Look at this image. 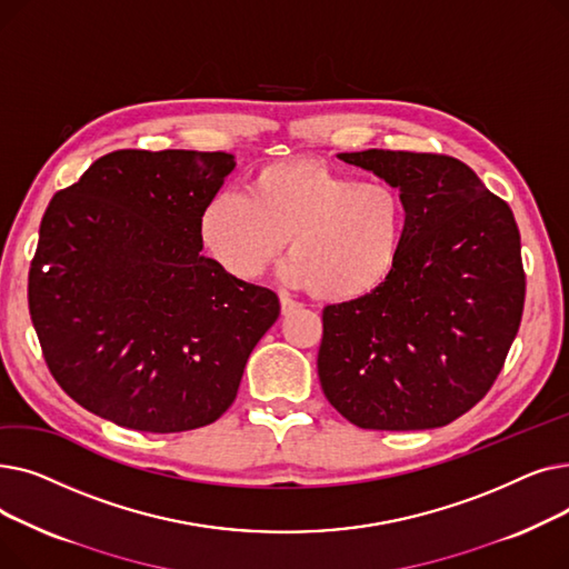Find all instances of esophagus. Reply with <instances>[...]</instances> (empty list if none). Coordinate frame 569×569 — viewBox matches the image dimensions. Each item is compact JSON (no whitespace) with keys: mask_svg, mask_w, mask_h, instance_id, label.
I'll return each mask as SVG.
<instances>
[{"mask_svg":"<svg viewBox=\"0 0 569 569\" xmlns=\"http://www.w3.org/2000/svg\"><path fill=\"white\" fill-rule=\"evenodd\" d=\"M297 309H300V305H297L295 300H290V297L281 295V313H283V316H288V313H292V311H297Z\"/></svg>","mask_w":569,"mask_h":569,"instance_id":"1","label":"esophagus"}]
</instances>
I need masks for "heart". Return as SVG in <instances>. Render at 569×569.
<instances>
[{"label": "heart", "instance_id": "heart-1", "mask_svg": "<svg viewBox=\"0 0 569 569\" xmlns=\"http://www.w3.org/2000/svg\"><path fill=\"white\" fill-rule=\"evenodd\" d=\"M408 226L399 187L316 159H286L219 193L198 217L207 256L234 281H256L283 247L281 279L330 302L376 292L395 274Z\"/></svg>", "mask_w": 569, "mask_h": 569}]
</instances>
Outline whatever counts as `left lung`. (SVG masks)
<instances>
[{
	"instance_id": "obj_1",
	"label": "left lung",
	"mask_w": 569,
	"mask_h": 569,
	"mask_svg": "<svg viewBox=\"0 0 569 569\" xmlns=\"http://www.w3.org/2000/svg\"><path fill=\"white\" fill-rule=\"evenodd\" d=\"M339 159L399 187L408 226L390 279L325 307L322 392L360 429L450 425L491 390L519 332L526 274L512 209L452 157L367 149Z\"/></svg>"
}]
</instances>
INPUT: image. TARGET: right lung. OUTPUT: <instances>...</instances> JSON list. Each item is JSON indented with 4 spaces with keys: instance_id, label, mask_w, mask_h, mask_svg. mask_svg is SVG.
<instances>
[{
    "instance_id": "add662e5",
    "label": "right lung",
    "mask_w": 569,
    "mask_h": 569,
    "mask_svg": "<svg viewBox=\"0 0 569 569\" xmlns=\"http://www.w3.org/2000/svg\"><path fill=\"white\" fill-rule=\"evenodd\" d=\"M234 157L119 149L50 200L29 267V316L59 387L117 427L217 422L279 318L269 288L200 256L198 217Z\"/></svg>"
}]
</instances>
